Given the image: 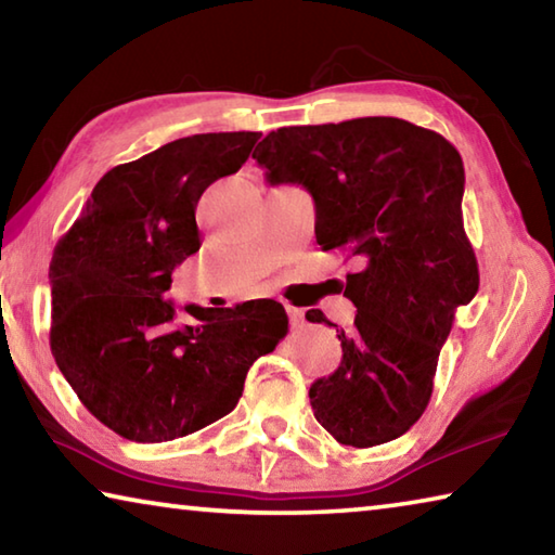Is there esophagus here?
I'll use <instances>...</instances> for the list:
<instances>
[{"mask_svg":"<svg viewBox=\"0 0 555 555\" xmlns=\"http://www.w3.org/2000/svg\"><path fill=\"white\" fill-rule=\"evenodd\" d=\"M286 313H288V321H291V325H294V327H300V325L306 323V313L300 311V308L286 306Z\"/></svg>","mask_w":555,"mask_h":555,"instance_id":"1","label":"esophagus"}]
</instances>
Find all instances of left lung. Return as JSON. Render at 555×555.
Wrapping results in <instances>:
<instances>
[{
    "label": "left lung",
    "instance_id": "1",
    "mask_svg": "<svg viewBox=\"0 0 555 555\" xmlns=\"http://www.w3.org/2000/svg\"><path fill=\"white\" fill-rule=\"evenodd\" d=\"M251 158L271 185H304L318 244L360 264L345 284L357 315L337 331L340 367L308 391L318 424L343 446L389 443L426 411L455 311L480 288L463 158L438 131L397 117L281 127Z\"/></svg>",
    "mask_w": 555,
    "mask_h": 555
}]
</instances>
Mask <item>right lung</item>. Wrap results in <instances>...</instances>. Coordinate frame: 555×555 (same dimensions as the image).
Masks as SVG:
<instances>
[{
	"mask_svg": "<svg viewBox=\"0 0 555 555\" xmlns=\"http://www.w3.org/2000/svg\"><path fill=\"white\" fill-rule=\"evenodd\" d=\"M259 131L193 134L100 178L53 249L51 352L92 416L137 443H164L237 406L257 357L288 333L276 300L259 311L185 306L178 325L164 294L201 249L195 205L237 173Z\"/></svg>",
	"mask_w": 555,
	"mask_h": 555,
	"instance_id": "obj_1",
	"label": "right lung"
}]
</instances>
